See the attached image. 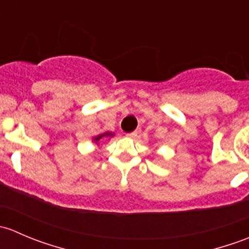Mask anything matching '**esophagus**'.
Instances as JSON below:
<instances>
[{
    "mask_svg": "<svg viewBox=\"0 0 249 249\" xmlns=\"http://www.w3.org/2000/svg\"><path fill=\"white\" fill-rule=\"evenodd\" d=\"M137 135V131H134V132H130V134H126L125 135V136L127 137V139H134L135 136H136Z\"/></svg>",
    "mask_w": 249,
    "mask_h": 249,
    "instance_id": "obj_1",
    "label": "esophagus"
}]
</instances>
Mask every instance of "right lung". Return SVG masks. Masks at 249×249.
Returning a JSON list of instances; mask_svg holds the SVG:
<instances>
[{
  "instance_id": "obj_1",
  "label": "right lung",
  "mask_w": 249,
  "mask_h": 249,
  "mask_svg": "<svg viewBox=\"0 0 249 249\" xmlns=\"http://www.w3.org/2000/svg\"><path fill=\"white\" fill-rule=\"evenodd\" d=\"M113 136H114V134H113V132H104V134H100V135H97V136L92 137V141H94L96 144H99L100 140L104 139V137H113Z\"/></svg>"
}]
</instances>
